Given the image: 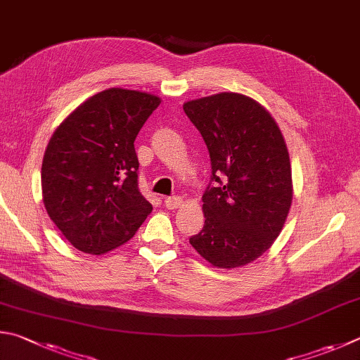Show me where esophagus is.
<instances>
[{"label":"esophagus","mask_w":360,"mask_h":360,"mask_svg":"<svg viewBox=\"0 0 360 360\" xmlns=\"http://www.w3.org/2000/svg\"><path fill=\"white\" fill-rule=\"evenodd\" d=\"M163 205L168 209H178L182 205V198L181 197H167L163 200Z\"/></svg>","instance_id":"34e87169"}]
</instances>
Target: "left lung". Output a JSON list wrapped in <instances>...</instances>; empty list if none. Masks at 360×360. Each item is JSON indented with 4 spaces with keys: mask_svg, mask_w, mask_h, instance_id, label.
Returning <instances> with one entry per match:
<instances>
[{
    "mask_svg": "<svg viewBox=\"0 0 360 360\" xmlns=\"http://www.w3.org/2000/svg\"><path fill=\"white\" fill-rule=\"evenodd\" d=\"M182 108L206 143L214 181L202 195L205 226L191 244L219 269L245 266L274 244L288 217L292 179L283 135L244 94L201 97Z\"/></svg>",
    "mask_w": 360,
    "mask_h": 360,
    "instance_id": "obj_1",
    "label": "left lung"
}]
</instances>
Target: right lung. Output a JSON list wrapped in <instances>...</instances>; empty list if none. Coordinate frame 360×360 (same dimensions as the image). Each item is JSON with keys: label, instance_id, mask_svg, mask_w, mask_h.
Listing matches in <instances>:
<instances>
[{"label": "right lung", "instance_id": "1", "mask_svg": "<svg viewBox=\"0 0 360 360\" xmlns=\"http://www.w3.org/2000/svg\"><path fill=\"white\" fill-rule=\"evenodd\" d=\"M159 105L154 94L110 88L78 105L51 135L41 172L44 205L80 252L113 250L151 214L139 188L134 141Z\"/></svg>", "mask_w": 360, "mask_h": 360}]
</instances>
